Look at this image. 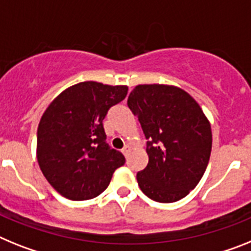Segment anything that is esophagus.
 Masks as SVG:
<instances>
[{
    "instance_id": "34e87169",
    "label": "esophagus",
    "mask_w": 251,
    "mask_h": 251,
    "mask_svg": "<svg viewBox=\"0 0 251 251\" xmlns=\"http://www.w3.org/2000/svg\"><path fill=\"white\" fill-rule=\"evenodd\" d=\"M131 151V147H130V145H125V147H124V149H123V154L125 156H127L128 155V152Z\"/></svg>"
}]
</instances>
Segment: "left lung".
<instances>
[{
    "label": "left lung",
    "instance_id": "left-lung-1",
    "mask_svg": "<svg viewBox=\"0 0 251 251\" xmlns=\"http://www.w3.org/2000/svg\"><path fill=\"white\" fill-rule=\"evenodd\" d=\"M127 106L148 140L149 162L136 174L139 187L152 201H179L197 186L210 160L208 120L193 97L174 86L139 84Z\"/></svg>",
    "mask_w": 251,
    "mask_h": 251
}]
</instances>
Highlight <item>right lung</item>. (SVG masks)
Returning a JSON list of instances; mask_svg holds the SVG:
<instances>
[{
	"label": "right lung",
	"mask_w": 251,
	"mask_h": 251,
	"mask_svg": "<svg viewBox=\"0 0 251 251\" xmlns=\"http://www.w3.org/2000/svg\"><path fill=\"white\" fill-rule=\"evenodd\" d=\"M127 95L126 86L80 82L48 106L38 127L41 172L63 197L83 201L107 188L125 156L106 143L103 119Z\"/></svg>",
	"instance_id": "right-lung-1"
}]
</instances>
